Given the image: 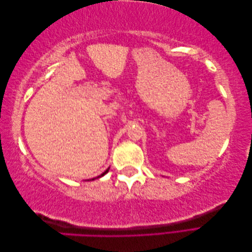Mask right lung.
<instances>
[{
  "label": "right lung",
  "instance_id": "right-lung-1",
  "mask_svg": "<svg viewBox=\"0 0 252 252\" xmlns=\"http://www.w3.org/2000/svg\"><path fill=\"white\" fill-rule=\"evenodd\" d=\"M109 168H110V167H109ZM109 168H107V169H106V170H105V171H104V172H103V173H102L101 175H98V177H96V178H94V179H91V180H93V181H94V180H95V179H100V178L104 177V175H105L106 173H107V172L109 171ZM88 181H89V180H88Z\"/></svg>",
  "mask_w": 252,
  "mask_h": 252
}]
</instances>
